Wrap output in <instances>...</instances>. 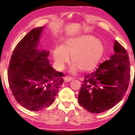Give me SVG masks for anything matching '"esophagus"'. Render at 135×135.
I'll list each match as a JSON object with an SVG mask.
<instances>
[{
  "instance_id": "1",
  "label": "esophagus",
  "mask_w": 135,
  "mask_h": 135,
  "mask_svg": "<svg viewBox=\"0 0 135 135\" xmlns=\"http://www.w3.org/2000/svg\"><path fill=\"white\" fill-rule=\"evenodd\" d=\"M64 80L65 82H69L70 81H71L73 79L71 77L65 76V77H64Z\"/></svg>"
}]
</instances>
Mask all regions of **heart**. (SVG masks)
<instances>
[{"instance_id": "obj_1", "label": "heart", "mask_w": 135, "mask_h": 135, "mask_svg": "<svg viewBox=\"0 0 135 135\" xmlns=\"http://www.w3.org/2000/svg\"><path fill=\"white\" fill-rule=\"evenodd\" d=\"M105 48L103 43L94 36L84 35L69 38L63 46H58L54 49L53 56L56 67L62 69L71 57L73 64L71 71L79 69L88 72L94 70L101 60Z\"/></svg>"}]
</instances>
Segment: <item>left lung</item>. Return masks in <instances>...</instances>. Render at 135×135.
I'll return each instance as SVG.
<instances>
[{
    "label": "left lung",
    "instance_id": "1",
    "mask_svg": "<svg viewBox=\"0 0 135 135\" xmlns=\"http://www.w3.org/2000/svg\"><path fill=\"white\" fill-rule=\"evenodd\" d=\"M113 55L100 64L95 72L84 77L79 93V103L92 113H101L122 100L130 78V61L125 49L114 42Z\"/></svg>",
    "mask_w": 135,
    "mask_h": 135
}]
</instances>
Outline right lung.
<instances>
[{
	"label": "right lung",
	"instance_id": "add662e5",
	"mask_svg": "<svg viewBox=\"0 0 135 135\" xmlns=\"http://www.w3.org/2000/svg\"><path fill=\"white\" fill-rule=\"evenodd\" d=\"M44 27L28 32L16 46L9 65L8 82L16 100L28 110L38 111L53 103L63 83V73L49 63L50 52L38 48Z\"/></svg>",
	"mask_w": 135,
	"mask_h": 135
}]
</instances>
